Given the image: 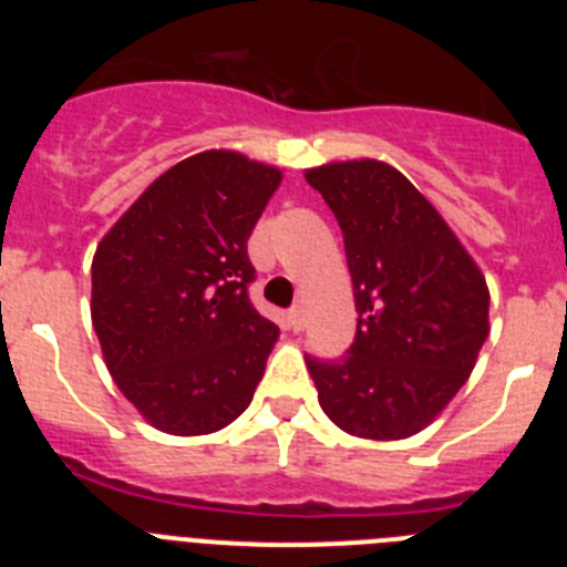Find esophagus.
Returning a JSON list of instances; mask_svg holds the SVG:
<instances>
[{"label": "esophagus", "instance_id": "esophagus-1", "mask_svg": "<svg viewBox=\"0 0 567 567\" xmlns=\"http://www.w3.org/2000/svg\"><path fill=\"white\" fill-rule=\"evenodd\" d=\"M287 320H289V327H292V332H303V327H307V309L298 303V307L289 309Z\"/></svg>", "mask_w": 567, "mask_h": 567}]
</instances>
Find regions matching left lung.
Instances as JSON below:
<instances>
[{
    "mask_svg": "<svg viewBox=\"0 0 567 567\" xmlns=\"http://www.w3.org/2000/svg\"><path fill=\"white\" fill-rule=\"evenodd\" d=\"M307 182L338 218L358 309L343 358L307 354L320 409L354 437H412L452 403L488 338L483 272L389 164H323Z\"/></svg>",
    "mask_w": 567,
    "mask_h": 567,
    "instance_id": "left-lung-1",
    "label": "left lung"
}]
</instances>
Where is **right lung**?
Instances as JSON below:
<instances>
[{
    "label": "right lung",
    "mask_w": 567,
    "mask_h": 567,
    "mask_svg": "<svg viewBox=\"0 0 567 567\" xmlns=\"http://www.w3.org/2000/svg\"><path fill=\"white\" fill-rule=\"evenodd\" d=\"M280 169L207 150L155 178L93 255V329L124 398L167 434L218 432L252 400L278 327L249 300L247 240Z\"/></svg>",
    "instance_id": "1"
}]
</instances>
